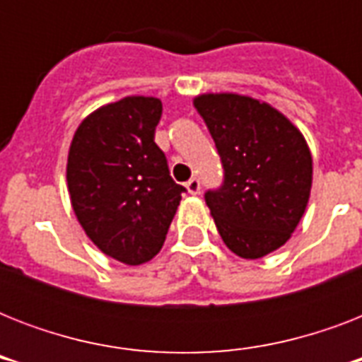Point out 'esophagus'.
<instances>
[{"label":"esophagus","instance_id":"1","mask_svg":"<svg viewBox=\"0 0 362 362\" xmlns=\"http://www.w3.org/2000/svg\"><path fill=\"white\" fill-rule=\"evenodd\" d=\"M186 189H187V193H192V195H199V193H201V182H199V178H192V180H187Z\"/></svg>","mask_w":362,"mask_h":362}]
</instances>
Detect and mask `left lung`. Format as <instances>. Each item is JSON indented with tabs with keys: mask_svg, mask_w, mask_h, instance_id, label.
<instances>
[{
	"mask_svg": "<svg viewBox=\"0 0 362 362\" xmlns=\"http://www.w3.org/2000/svg\"><path fill=\"white\" fill-rule=\"evenodd\" d=\"M226 170L204 193L226 246L259 259L284 246L303 218L312 189V153L303 133L264 101L238 93L193 99Z\"/></svg>",
	"mask_w": 362,
	"mask_h": 362,
	"instance_id": "8db88e82",
	"label": "left lung"
}]
</instances>
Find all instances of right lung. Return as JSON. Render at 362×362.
<instances>
[{
  "mask_svg": "<svg viewBox=\"0 0 362 362\" xmlns=\"http://www.w3.org/2000/svg\"><path fill=\"white\" fill-rule=\"evenodd\" d=\"M158 98L129 95L86 116L71 141L67 187L88 238L109 257L142 264L156 257L182 192L153 142Z\"/></svg>",
  "mask_w": 362,
  "mask_h": 362,
  "instance_id": "1",
  "label": "right lung"
}]
</instances>
